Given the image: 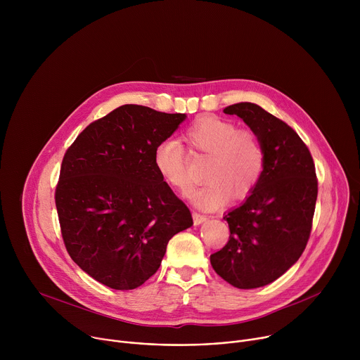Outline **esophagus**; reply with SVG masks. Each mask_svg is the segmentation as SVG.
I'll use <instances>...</instances> for the list:
<instances>
[{
	"mask_svg": "<svg viewBox=\"0 0 360 360\" xmlns=\"http://www.w3.org/2000/svg\"><path fill=\"white\" fill-rule=\"evenodd\" d=\"M192 218H193V224H195V225H200L202 222H205V221L208 219L207 215H202V214H198V212H193V214H192Z\"/></svg>",
	"mask_w": 360,
	"mask_h": 360,
	"instance_id": "esophagus-1",
	"label": "esophagus"
}]
</instances>
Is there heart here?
Listing matches in <instances>:
<instances>
[{"mask_svg": "<svg viewBox=\"0 0 360 360\" xmlns=\"http://www.w3.org/2000/svg\"><path fill=\"white\" fill-rule=\"evenodd\" d=\"M182 139L192 155L208 157L203 169L207 184L191 195L199 208L215 210L225 203L228 195L236 200L245 199L258 186L265 169V150L252 129L205 115L184 131ZM153 165L171 188L184 195L192 189L188 153L178 141L158 143Z\"/></svg>", "mask_w": 360, "mask_h": 360, "instance_id": "obj_1", "label": "heart"}]
</instances>
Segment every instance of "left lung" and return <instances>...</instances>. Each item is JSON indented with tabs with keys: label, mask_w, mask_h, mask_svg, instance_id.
I'll return each instance as SVG.
<instances>
[{
	"label": "left lung",
	"mask_w": 360,
	"mask_h": 360,
	"mask_svg": "<svg viewBox=\"0 0 360 360\" xmlns=\"http://www.w3.org/2000/svg\"><path fill=\"white\" fill-rule=\"evenodd\" d=\"M224 112L238 115L258 135L265 169L246 200L224 217L231 235L211 255V265L235 288H261L282 276L309 240L318 198L315 164L296 131L259 105L238 102Z\"/></svg>",
	"instance_id": "1"
}]
</instances>
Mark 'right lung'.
<instances>
[{"instance_id": "1", "label": "right lung", "mask_w": 360, "mask_h": 360, "mask_svg": "<svg viewBox=\"0 0 360 360\" xmlns=\"http://www.w3.org/2000/svg\"><path fill=\"white\" fill-rule=\"evenodd\" d=\"M185 120L127 104L91 122L63 158L56 207L72 261L99 283L141 286L169 239L192 225L186 205L153 165V152Z\"/></svg>"}]
</instances>
